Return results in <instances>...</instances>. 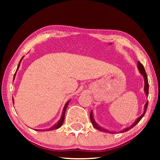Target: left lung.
Instances as JSON below:
<instances>
[{"label": "left lung", "instance_id": "obj_1", "mask_svg": "<svg viewBox=\"0 0 160 160\" xmlns=\"http://www.w3.org/2000/svg\"><path fill=\"white\" fill-rule=\"evenodd\" d=\"M138 68L139 71L140 72V74H141L143 78H144V81H145V86H144V91L146 94V96H148V92H149V84H148V76H147V74H146V72H145V70L144 68V66H142V64L140 63V61L138 62ZM148 101L146 102V104H145V107H144V112H143L142 114L140 116V117L138 118L136 120H135V122L132 124L131 126L128 127V128H126L125 129H123V131H121V132H126V131H129L130 129H131L132 127H134L135 125H137L139 121L141 120L142 118L144 116L145 113L146 112V110H147V108H148ZM90 121L92 123V126L95 128L96 129L99 130L100 131H102V132H111V133H113L114 132L113 131H108V130L105 129L104 128H102L101 126H99L98 124L96 123V121H94V117H93V113H92V111L91 113H90Z\"/></svg>", "mask_w": 160, "mask_h": 160}]
</instances>
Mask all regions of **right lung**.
<instances>
[{
  "label": "right lung",
  "mask_w": 160,
  "mask_h": 160,
  "mask_svg": "<svg viewBox=\"0 0 160 160\" xmlns=\"http://www.w3.org/2000/svg\"><path fill=\"white\" fill-rule=\"evenodd\" d=\"M24 58V56L22 58H21V60H20V61L19 62V64H18V68H17V70H16V72H17V70H18V68H19V67H20V63H21V61H22V58ZM16 72H15V75H14V78H15V75H16ZM69 102H70V100L69 101H68L67 102H66V104H65V106H64V108H63V112H62V115H61V118H60V120H59L58 121V123H56L55 125H53L52 127H51V128H48V129H37L36 131H52V130H55V129H58V128H60V127L62 126V124H63V121H64V118H65V113H66V109H67V107H68V104H69ZM12 102L14 103V101H13V97H12Z\"/></svg>",
  "instance_id": "1"
}]
</instances>
